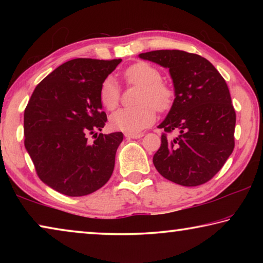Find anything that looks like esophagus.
Returning a JSON list of instances; mask_svg holds the SVG:
<instances>
[{"label":"esophagus","instance_id":"34e87169","mask_svg":"<svg viewBox=\"0 0 263 263\" xmlns=\"http://www.w3.org/2000/svg\"><path fill=\"white\" fill-rule=\"evenodd\" d=\"M124 136H125L127 139H139V138H141L142 133H128V132H125L124 133Z\"/></svg>","mask_w":263,"mask_h":263}]
</instances>
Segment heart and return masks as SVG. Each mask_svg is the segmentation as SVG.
<instances>
[{
  "mask_svg": "<svg viewBox=\"0 0 263 263\" xmlns=\"http://www.w3.org/2000/svg\"><path fill=\"white\" fill-rule=\"evenodd\" d=\"M128 83L141 87L138 96L139 105L136 108L119 109L110 116V126L114 130L138 133L152 125L155 121V109L169 108L173 91L161 81V73L148 62H137L124 72ZM121 90L114 78H106L101 84L100 99L108 110H114L119 103Z\"/></svg>",
  "mask_w": 263,
  "mask_h": 263,
  "instance_id": "obj_1",
  "label": "heart"
}]
</instances>
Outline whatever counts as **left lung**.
<instances>
[{"instance_id": "8db88e82", "label": "left lung", "mask_w": 263, "mask_h": 263, "mask_svg": "<svg viewBox=\"0 0 263 263\" xmlns=\"http://www.w3.org/2000/svg\"><path fill=\"white\" fill-rule=\"evenodd\" d=\"M139 58L168 68L174 86V102L158 127L180 135L172 140L162 135L155 168L180 185L205 183L234 148L235 111L228 84L210 61L194 53L160 50Z\"/></svg>"}]
</instances>
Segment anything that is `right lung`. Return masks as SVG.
Wrapping results in <instances>:
<instances>
[{"label": "right lung", "mask_w": 263, "mask_h": 263, "mask_svg": "<svg viewBox=\"0 0 263 263\" xmlns=\"http://www.w3.org/2000/svg\"><path fill=\"white\" fill-rule=\"evenodd\" d=\"M122 59L78 58L60 65L35 87L24 111V145L44 183L79 197L112 175L122 132L100 133L106 122L101 84ZM94 134L92 144L86 136Z\"/></svg>", "instance_id": "right-lung-1"}]
</instances>
